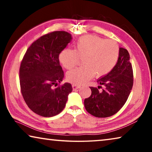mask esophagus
Here are the masks:
<instances>
[{"instance_id": "34e87169", "label": "esophagus", "mask_w": 152, "mask_h": 152, "mask_svg": "<svg viewBox=\"0 0 152 152\" xmlns=\"http://www.w3.org/2000/svg\"><path fill=\"white\" fill-rule=\"evenodd\" d=\"M80 88V86L79 85H76V84H72V88H73V91H76V90Z\"/></svg>"}]
</instances>
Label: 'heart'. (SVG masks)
Listing matches in <instances>:
<instances>
[{"mask_svg": "<svg viewBox=\"0 0 152 152\" xmlns=\"http://www.w3.org/2000/svg\"><path fill=\"white\" fill-rule=\"evenodd\" d=\"M119 48L113 40H106L96 35H86L75 43V50L65 49L59 56L61 65L67 70L74 68L82 60L83 66L68 72L66 78L80 85L91 80L106 76L117 64Z\"/></svg>", "mask_w": 152, "mask_h": 152, "instance_id": "b5f03b06", "label": "heart"}]
</instances>
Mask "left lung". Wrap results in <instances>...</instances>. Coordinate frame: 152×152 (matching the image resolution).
Listing matches in <instances>:
<instances>
[{"mask_svg": "<svg viewBox=\"0 0 152 152\" xmlns=\"http://www.w3.org/2000/svg\"><path fill=\"white\" fill-rule=\"evenodd\" d=\"M126 49L119 48V56L114 68L97 80L100 86L90 87L91 95L84 99L87 112L99 118L110 117L121 109L127 101L133 84L132 65ZM104 88L99 91L102 86Z\"/></svg>", "mask_w": 152, "mask_h": 152, "instance_id": "obj_1", "label": "left lung"}]
</instances>
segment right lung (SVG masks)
I'll return each mask as SVG.
<instances>
[{
    "label": "right lung",
    "mask_w": 152,
    "mask_h": 152,
    "mask_svg": "<svg viewBox=\"0 0 152 152\" xmlns=\"http://www.w3.org/2000/svg\"><path fill=\"white\" fill-rule=\"evenodd\" d=\"M71 39L70 33L64 31L47 33L30 45L20 63V92L29 109L40 116L51 117L62 111L72 91L68 82L60 85L64 74L59 61Z\"/></svg>",
    "instance_id": "right-lung-1"
}]
</instances>
